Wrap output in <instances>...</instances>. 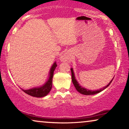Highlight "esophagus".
Listing matches in <instances>:
<instances>
[{
	"label": "esophagus",
	"mask_w": 129,
	"mask_h": 129,
	"mask_svg": "<svg viewBox=\"0 0 129 129\" xmlns=\"http://www.w3.org/2000/svg\"><path fill=\"white\" fill-rule=\"evenodd\" d=\"M70 59V55L68 53H65L62 54L60 57V60L61 61H67Z\"/></svg>",
	"instance_id": "obj_1"
}]
</instances>
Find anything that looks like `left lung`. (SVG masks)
<instances>
[{
  "label": "left lung",
  "instance_id": "left-lung-1",
  "mask_svg": "<svg viewBox=\"0 0 129 129\" xmlns=\"http://www.w3.org/2000/svg\"><path fill=\"white\" fill-rule=\"evenodd\" d=\"M71 75H72V83H73V84L74 85V86H75V88H76V89L77 90L78 92H79V93L82 94V95H94V94H96V93H99V92L102 91L103 90H104L105 89H106L107 87L109 86V85L111 83V82H112V81H113V79L110 81V82L109 83V84L108 85H106V86L104 87V88H103L102 89H101L99 90H88L86 89L85 88H82V86H81L78 83V82H77V80L75 79V75H74V72H73V70H72V68L71 69Z\"/></svg>",
  "mask_w": 129,
  "mask_h": 129
}]
</instances>
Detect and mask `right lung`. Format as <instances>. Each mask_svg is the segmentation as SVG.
<instances>
[{
  "label": "right lung",
  "instance_id": "add662e5",
  "mask_svg": "<svg viewBox=\"0 0 129 129\" xmlns=\"http://www.w3.org/2000/svg\"><path fill=\"white\" fill-rule=\"evenodd\" d=\"M57 66V65L56 64L55 62L52 65L50 70V78H49L48 81L43 86L40 87V88L30 89L28 90H22L27 95L32 96L34 97L41 98L46 96L50 92L52 88V77H53L54 75V71Z\"/></svg>",
  "mask_w": 129,
  "mask_h": 129
}]
</instances>
